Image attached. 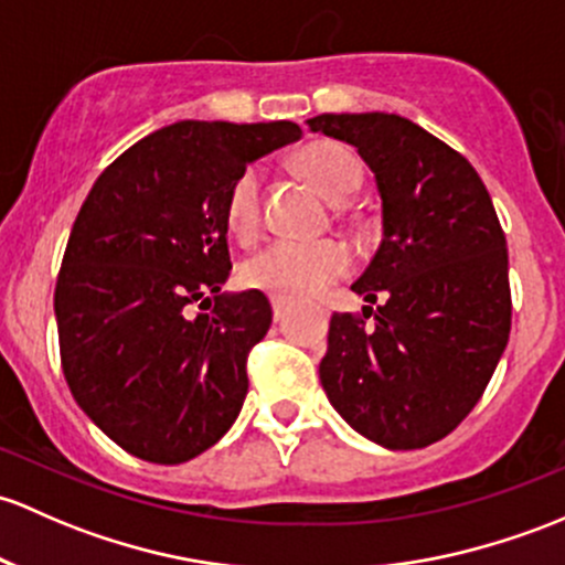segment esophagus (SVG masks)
Returning <instances> with one entry per match:
<instances>
[{
    "instance_id": "34e87169",
    "label": "esophagus",
    "mask_w": 565,
    "mask_h": 565,
    "mask_svg": "<svg viewBox=\"0 0 565 565\" xmlns=\"http://www.w3.org/2000/svg\"><path fill=\"white\" fill-rule=\"evenodd\" d=\"M270 302H273V319H276V322H281V319L289 313V300L273 298Z\"/></svg>"
}]
</instances>
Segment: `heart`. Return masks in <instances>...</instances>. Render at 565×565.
<instances>
[{"label": "heart", "mask_w": 565, "mask_h": 565, "mask_svg": "<svg viewBox=\"0 0 565 565\" xmlns=\"http://www.w3.org/2000/svg\"><path fill=\"white\" fill-rule=\"evenodd\" d=\"M295 168L332 203L352 198L362 181L358 157L335 140L308 142L295 157ZM259 192H263V173L257 168L243 170L230 186L227 224L235 235L246 237L257 227ZM349 267H352V257L347 246L338 241H276L248 257L241 276L246 287L259 289L273 298L302 300L313 298L338 278L347 276Z\"/></svg>", "instance_id": "b5f03b06"}]
</instances>
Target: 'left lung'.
<instances>
[{
  "label": "left lung",
  "mask_w": 565,
  "mask_h": 565,
  "mask_svg": "<svg viewBox=\"0 0 565 565\" xmlns=\"http://www.w3.org/2000/svg\"><path fill=\"white\" fill-rule=\"evenodd\" d=\"M308 127L358 148L382 198V243L352 284L371 306L332 313L319 379L360 436L423 449L468 417L507 349V235L471 162L419 124L322 113Z\"/></svg>",
  "instance_id": "8db88e82"
}]
</instances>
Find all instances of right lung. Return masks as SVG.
I'll use <instances>...</instances> for the list:
<instances>
[{
  "label": "right lung",
  "instance_id": "obj_1",
  "mask_svg": "<svg viewBox=\"0 0 565 565\" xmlns=\"http://www.w3.org/2000/svg\"><path fill=\"white\" fill-rule=\"evenodd\" d=\"M292 121H178L94 181L70 233L53 311L70 392L129 455L175 466L218 441L273 322L257 289L222 292L227 194L254 159L300 140ZM211 315L191 317V308Z\"/></svg>",
  "mask_w": 565,
  "mask_h": 565
}]
</instances>
